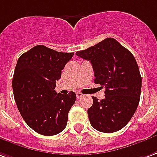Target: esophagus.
<instances>
[{"mask_svg": "<svg viewBox=\"0 0 157 157\" xmlns=\"http://www.w3.org/2000/svg\"><path fill=\"white\" fill-rule=\"evenodd\" d=\"M82 96H83V94L82 93H76V97H77V98H81Z\"/></svg>", "mask_w": 157, "mask_h": 157, "instance_id": "1", "label": "esophagus"}]
</instances>
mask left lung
Listing matches in <instances>:
<instances>
[{"label": "left lung", "instance_id": "1", "mask_svg": "<svg viewBox=\"0 0 157 157\" xmlns=\"http://www.w3.org/2000/svg\"><path fill=\"white\" fill-rule=\"evenodd\" d=\"M89 60L94 72V83L105 86V98L93 97L87 109L93 128L99 132L119 131L128 124L139 105L142 78L132 52L113 38L75 53Z\"/></svg>", "mask_w": 157, "mask_h": 157}]
</instances>
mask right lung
<instances>
[{"label":"right lung","instance_id":"add662e5","mask_svg":"<svg viewBox=\"0 0 157 157\" xmlns=\"http://www.w3.org/2000/svg\"><path fill=\"white\" fill-rule=\"evenodd\" d=\"M73 55L38 45L17 59L13 79L15 102L25 122L41 135H55L66 127L76 95L57 94L54 89Z\"/></svg>","mask_w":157,"mask_h":157}]
</instances>
